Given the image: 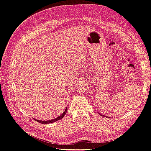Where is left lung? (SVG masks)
<instances>
[{
	"label": "left lung",
	"instance_id": "8db88e82",
	"mask_svg": "<svg viewBox=\"0 0 151 151\" xmlns=\"http://www.w3.org/2000/svg\"><path fill=\"white\" fill-rule=\"evenodd\" d=\"M98 113L99 114V115H101V116H104V117H108V116H104V115H101V114H100L99 113ZM108 118H109V117H108Z\"/></svg>",
	"mask_w": 151,
	"mask_h": 151
}]
</instances>
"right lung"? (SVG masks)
<instances>
[{
    "instance_id": "add662e5",
    "label": "right lung",
    "mask_w": 151,
    "mask_h": 151,
    "mask_svg": "<svg viewBox=\"0 0 151 151\" xmlns=\"http://www.w3.org/2000/svg\"><path fill=\"white\" fill-rule=\"evenodd\" d=\"M67 107L65 109V111H63V113L62 114H61V115L58 116L56 118H55V119L50 120H47V121H42V120H36V119H34V120H35L36 122H39L40 123H42V124H48V123H53V122H57L58 120H60V119H62V118L63 116H64V115H65L66 113H67Z\"/></svg>"
}]
</instances>
